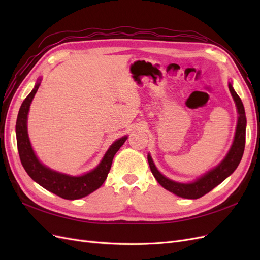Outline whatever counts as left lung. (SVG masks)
<instances>
[{
    "mask_svg": "<svg viewBox=\"0 0 260 260\" xmlns=\"http://www.w3.org/2000/svg\"><path fill=\"white\" fill-rule=\"evenodd\" d=\"M229 90L238 107V113H239L238 125H237V131H235L233 144L230 148L229 153H228L225 158L220 162L215 169L210 170L205 176H203L202 178L194 181L192 183H179L162 176L155 167V165L152 160V157L149 155L147 156L149 168H151L152 174L157 180V182H158L162 187L166 188V190L180 196V198L191 199V200L202 198L203 195L210 192L212 188L216 187L218 184L221 183L224 179L229 177L232 172L237 169L242 159L244 147H245V131H246L245 111H244V106L240 96L238 95L237 92L233 90L231 83H229Z\"/></svg>",
    "mask_w": 260,
    "mask_h": 260,
    "instance_id": "1",
    "label": "left lung"
}]
</instances>
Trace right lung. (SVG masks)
I'll return each mask as SVG.
<instances>
[{
	"mask_svg": "<svg viewBox=\"0 0 260 260\" xmlns=\"http://www.w3.org/2000/svg\"><path fill=\"white\" fill-rule=\"evenodd\" d=\"M39 86H40V82H37L35 89L22 102L17 116L16 138L21 165L29 177L48 191L65 200H79L98 190L104 183L108 172L111 170L115 154L122 146L128 137H122L121 139L115 141L112 146L108 148L99 166L83 176L72 177L46 168L38 160L37 156L35 155L34 149L30 145L27 132V116L29 107Z\"/></svg>",
	"mask_w": 260,
	"mask_h": 260,
	"instance_id": "1",
	"label": "right lung"
}]
</instances>
